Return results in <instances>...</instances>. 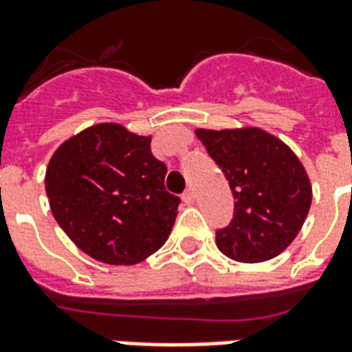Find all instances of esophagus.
<instances>
[{"label": "esophagus", "instance_id": "esophagus-1", "mask_svg": "<svg viewBox=\"0 0 352 352\" xmlns=\"http://www.w3.org/2000/svg\"><path fill=\"white\" fill-rule=\"evenodd\" d=\"M182 201H184V205H194L195 201V192L192 188H188L186 192L182 194Z\"/></svg>", "mask_w": 352, "mask_h": 352}]
</instances>
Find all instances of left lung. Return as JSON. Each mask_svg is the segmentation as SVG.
Masks as SVG:
<instances>
[{
	"label": "left lung",
	"mask_w": 352,
	"mask_h": 352,
	"mask_svg": "<svg viewBox=\"0 0 352 352\" xmlns=\"http://www.w3.org/2000/svg\"><path fill=\"white\" fill-rule=\"evenodd\" d=\"M229 181L234 218L216 243L236 262H265L299 234L312 205V184L299 157L260 127L195 129Z\"/></svg>",
	"instance_id": "left-lung-1"
}]
</instances>
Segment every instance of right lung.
I'll use <instances>...</instances> for the list:
<instances>
[{"label":"right lung","mask_w":352,"mask_h":352,"mask_svg":"<svg viewBox=\"0 0 352 352\" xmlns=\"http://www.w3.org/2000/svg\"><path fill=\"white\" fill-rule=\"evenodd\" d=\"M168 168L151 136L98 123L63 142L45 170L53 218L88 256L134 265L170 236L181 199L166 192Z\"/></svg>","instance_id":"add662e5"}]
</instances>
